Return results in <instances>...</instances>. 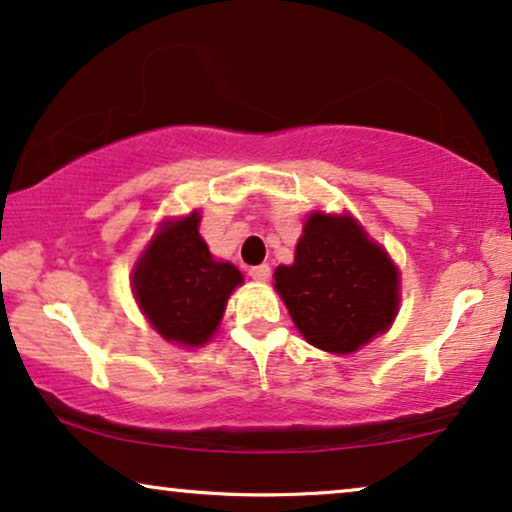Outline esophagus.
I'll return each instance as SVG.
<instances>
[{"mask_svg":"<svg viewBox=\"0 0 512 512\" xmlns=\"http://www.w3.org/2000/svg\"><path fill=\"white\" fill-rule=\"evenodd\" d=\"M248 274L255 278V281H269V276H271V269H269V264H257V267H250V271Z\"/></svg>","mask_w":512,"mask_h":512,"instance_id":"esophagus-1","label":"esophagus"}]
</instances>
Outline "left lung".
<instances>
[{"label": "left lung", "mask_w": 512, "mask_h": 512, "mask_svg": "<svg viewBox=\"0 0 512 512\" xmlns=\"http://www.w3.org/2000/svg\"><path fill=\"white\" fill-rule=\"evenodd\" d=\"M274 288L302 338L331 354L357 352L399 312V271L352 215L312 212Z\"/></svg>", "instance_id": "left-lung-1"}]
</instances>
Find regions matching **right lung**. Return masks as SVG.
<instances>
[{
	"mask_svg": "<svg viewBox=\"0 0 512 512\" xmlns=\"http://www.w3.org/2000/svg\"><path fill=\"white\" fill-rule=\"evenodd\" d=\"M198 224V212L165 219L132 269L139 309L167 342L181 347H200L217 333L229 295L243 283L234 264L212 257Z\"/></svg>",
	"mask_w": 512,
	"mask_h": 512,
	"instance_id": "right-lung-1",
	"label": "right lung"
}]
</instances>
